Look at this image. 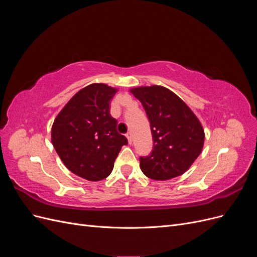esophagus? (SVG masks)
I'll return each instance as SVG.
<instances>
[{"label":"esophagus","instance_id":"34e87169","mask_svg":"<svg viewBox=\"0 0 257 257\" xmlns=\"http://www.w3.org/2000/svg\"><path fill=\"white\" fill-rule=\"evenodd\" d=\"M126 138H127V141H128V144L131 145L132 142H133V137H132V133H131V132H128V133L126 134Z\"/></svg>","mask_w":257,"mask_h":257}]
</instances>
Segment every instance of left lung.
<instances>
[{
	"mask_svg": "<svg viewBox=\"0 0 257 257\" xmlns=\"http://www.w3.org/2000/svg\"><path fill=\"white\" fill-rule=\"evenodd\" d=\"M150 122L153 149L139 158L143 173L153 180H168L188 170L203 150V126L174 92L161 87L132 89Z\"/></svg>",
	"mask_w": 257,
	"mask_h": 257,
	"instance_id": "obj_1",
	"label": "left lung"
}]
</instances>
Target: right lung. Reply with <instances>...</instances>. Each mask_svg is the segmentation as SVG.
Segmentation results:
<instances>
[{"label": "right lung", "mask_w": 257, "mask_h": 257, "mask_svg": "<svg viewBox=\"0 0 257 257\" xmlns=\"http://www.w3.org/2000/svg\"><path fill=\"white\" fill-rule=\"evenodd\" d=\"M115 92L104 83L81 89L60 111L51 128L52 145L62 162L89 181L109 176L122 146L127 145L109 111Z\"/></svg>", "instance_id": "1"}]
</instances>
